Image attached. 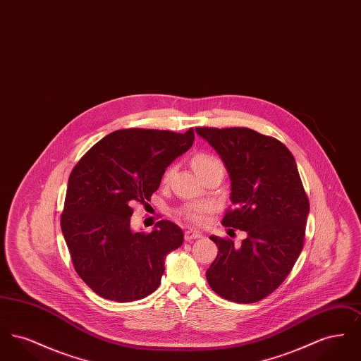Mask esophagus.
<instances>
[{"mask_svg": "<svg viewBox=\"0 0 361 361\" xmlns=\"http://www.w3.org/2000/svg\"><path fill=\"white\" fill-rule=\"evenodd\" d=\"M203 234L200 231H196V230H187L184 233V238L187 240H197V238H202Z\"/></svg>", "mask_w": 361, "mask_h": 361, "instance_id": "34e87169", "label": "esophagus"}]
</instances>
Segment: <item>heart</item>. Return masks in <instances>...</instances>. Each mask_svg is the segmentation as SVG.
<instances>
[{
	"instance_id": "obj_1",
	"label": "heart",
	"mask_w": 361,
	"mask_h": 361,
	"mask_svg": "<svg viewBox=\"0 0 361 361\" xmlns=\"http://www.w3.org/2000/svg\"><path fill=\"white\" fill-rule=\"evenodd\" d=\"M190 166L195 171V173L203 180L206 178L208 174L211 173L222 171L224 172V165L222 162L214 157V155L207 154V153H197L193 155L190 159ZM172 173V168H168L164 174H162V181H168ZM207 211H209V207L207 204H193V206L184 207L180 214L188 219L192 224H202L203 222V215Z\"/></svg>"
}]
</instances>
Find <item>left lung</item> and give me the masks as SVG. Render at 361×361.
<instances>
[{
	"mask_svg": "<svg viewBox=\"0 0 361 361\" xmlns=\"http://www.w3.org/2000/svg\"><path fill=\"white\" fill-rule=\"evenodd\" d=\"M231 178L222 224L247 233L234 246L211 235L218 255L207 269L212 291L235 303H256L290 275L306 235L310 203L291 152L276 137L246 127H197Z\"/></svg>",
	"mask_w": 361,
	"mask_h": 361,
	"instance_id": "1",
	"label": "left lung"
}]
</instances>
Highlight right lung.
<instances>
[{
	"instance_id": "right-lung-1",
	"label": "right lung",
	"mask_w": 361,
	"mask_h": 361,
	"mask_svg": "<svg viewBox=\"0 0 361 361\" xmlns=\"http://www.w3.org/2000/svg\"><path fill=\"white\" fill-rule=\"evenodd\" d=\"M195 139L168 130L124 128L92 146L70 173L61 228L75 272L104 299L133 302L159 287L165 257L181 246L183 230L159 221L131 230L134 204H146L162 174Z\"/></svg>"
}]
</instances>
